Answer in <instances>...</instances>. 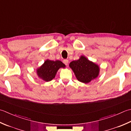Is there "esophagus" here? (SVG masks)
Returning a JSON list of instances; mask_svg holds the SVG:
<instances>
[{
    "mask_svg": "<svg viewBox=\"0 0 131 131\" xmlns=\"http://www.w3.org/2000/svg\"><path fill=\"white\" fill-rule=\"evenodd\" d=\"M63 62L66 65H67L68 64V62H69V61L68 60H63Z\"/></svg>",
    "mask_w": 131,
    "mask_h": 131,
    "instance_id": "esophagus-1",
    "label": "esophagus"
}]
</instances>
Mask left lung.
<instances>
[{"instance_id": "obj_1", "label": "left lung", "mask_w": 131, "mask_h": 131, "mask_svg": "<svg viewBox=\"0 0 131 131\" xmlns=\"http://www.w3.org/2000/svg\"><path fill=\"white\" fill-rule=\"evenodd\" d=\"M69 66L72 69L78 80L84 83H88L96 78L99 72V66L84 56L71 62Z\"/></svg>"}]
</instances>
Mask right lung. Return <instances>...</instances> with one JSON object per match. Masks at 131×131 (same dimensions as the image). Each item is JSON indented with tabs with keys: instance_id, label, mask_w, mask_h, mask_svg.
<instances>
[{
	"instance_id": "right-lung-1",
	"label": "right lung",
	"mask_w": 131,
	"mask_h": 131,
	"mask_svg": "<svg viewBox=\"0 0 131 131\" xmlns=\"http://www.w3.org/2000/svg\"><path fill=\"white\" fill-rule=\"evenodd\" d=\"M65 65L61 61L47 60L37 70V73L40 78L45 81H50L55 77L57 71L60 68H65Z\"/></svg>"
}]
</instances>
